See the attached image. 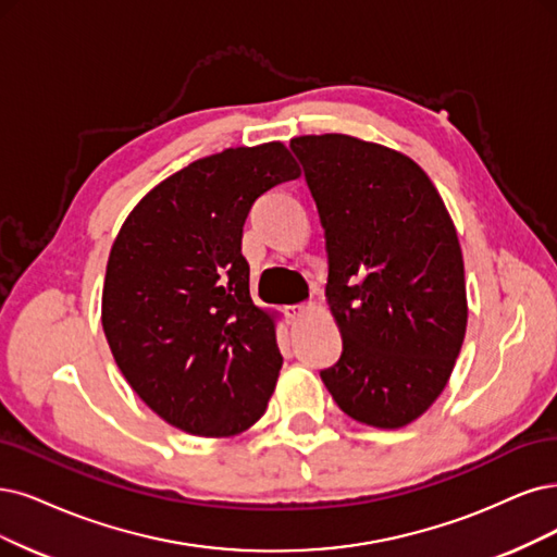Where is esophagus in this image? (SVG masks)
Returning <instances> with one entry per match:
<instances>
[{"label": "esophagus", "mask_w": 557, "mask_h": 557, "mask_svg": "<svg viewBox=\"0 0 557 557\" xmlns=\"http://www.w3.org/2000/svg\"><path fill=\"white\" fill-rule=\"evenodd\" d=\"M310 302H302V305H289V307H284V314H286V319L289 321H298L307 310H310Z\"/></svg>", "instance_id": "34e87169"}]
</instances>
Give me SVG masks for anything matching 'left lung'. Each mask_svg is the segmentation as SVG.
Wrapping results in <instances>:
<instances>
[{"label": "left lung", "mask_w": 557, "mask_h": 557, "mask_svg": "<svg viewBox=\"0 0 557 557\" xmlns=\"http://www.w3.org/2000/svg\"><path fill=\"white\" fill-rule=\"evenodd\" d=\"M325 230V296L342 356L321 369L348 418L418 420L461 351L468 307L459 238L418 164L348 135L292 139Z\"/></svg>", "instance_id": "1"}]
</instances>
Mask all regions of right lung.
Returning a JSON list of instances; mask_svg holds the SVG:
<instances>
[{"instance_id": "obj_1", "label": "right lung", "mask_w": 557, "mask_h": 557, "mask_svg": "<svg viewBox=\"0 0 557 557\" xmlns=\"http://www.w3.org/2000/svg\"><path fill=\"white\" fill-rule=\"evenodd\" d=\"M300 170L280 141L190 162L144 197L112 245L102 331L153 413L195 436H234L271 399L282 356L240 252L252 203Z\"/></svg>"}]
</instances>
